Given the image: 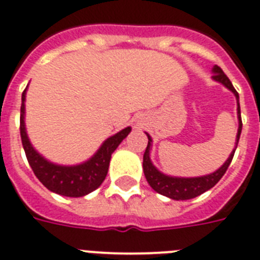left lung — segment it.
Segmentation results:
<instances>
[{"instance_id": "8db88e82", "label": "left lung", "mask_w": 260, "mask_h": 260, "mask_svg": "<svg viewBox=\"0 0 260 260\" xmlns=\"http://www.w3.org/2000/svg\"><path fill=\"white\" fill-rule=\"evenodd\" d=\"M213 79L216 82L223 83L224 86L227 87L228 90H231L235 94L236 99L239 102V94L238 91L234 88L231 80L228 79V76L223 72V70L219 66L213 67ZM238 115H239V128H238V136H236V147H238L239 138H240V133H242V117H240V105L238 103ZM149 142H147L146 150L143 153V173L146 177L147 182L151 188L154 189L155 192L164 196L173 199V200H189L193 197L200 196L201 193L207 192L208 189L215 186L217 182L220 181V178L223 177L224 173L227 172L228 166L231 164L234 154H235L236 147L231 153V155L228 157V159L224 162V165L220 168L219 170H216L215 173H211L208 176H203V177H196V178H177V177H169L165 176L161 172L155 169L154 165L151 164L150 157H149V151H150L151 146V138L147 134Z\"/></svg>"}]
</instances>
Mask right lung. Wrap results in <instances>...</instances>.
I'll list each match as a JSON object with an SVG mask.
<instances>
[{"label": "right lung", "instance_id": "right-lung-1", "mask_svg": "<svg viewBox=\"0 0 260 260\" xmlns=\"http://www.w3.org/2000/svg\"><path fill=\"white\" fill-rule=\"evenodd\" d=\"M25 90L22 92L21 114H20V134L24 146L26 159L32 168L33 173L43 182V185L52 192L67 197H82L87 193L92 192L101 186L109 172L110 159L114 150L117 149L122 141L132 132V128L126 127L115 136L110 137L102 145L96 154L87 162L76 166H60L53 165L44 159L32 147L28 140L24 124L25 111Z\"/></svg>", "mask_w": 260, "mask_h": 260}]
</instances>
